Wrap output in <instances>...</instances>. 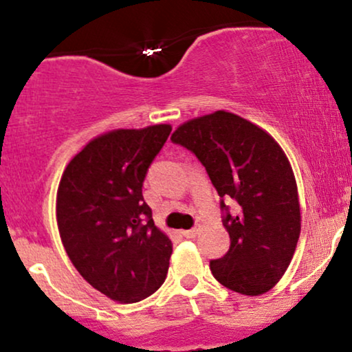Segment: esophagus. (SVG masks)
<instances>
[{
	"label": "esophagus",
	"instance_id": "1",
	"mask_svg": "<svg viewBox=\"0 0 352 352\" xmlns=\"http://www.w3.org/2000/svg\"><path fill=\"white\" fill-rule=\"evenodd\" d=\"M199 233H200V227H195V228H192V230H185L184 236H187V238H195L197 235H199Z\"/></svg>",
	"mask_w": 352,
	"mask_h": 352
}]
</instances>
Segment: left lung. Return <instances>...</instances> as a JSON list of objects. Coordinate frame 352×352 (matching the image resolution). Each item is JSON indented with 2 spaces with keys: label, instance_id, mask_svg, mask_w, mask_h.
I'll return each mask as SVG.
<instances>
[{
  "label": "left lung",
  "instance_id": "obj_1",
  "mask_svg": "<svg viewBox=\"0 0 352 352\" xmlns=\"http://www.w3.org/2000/svg\"><path fill=\"white\" fill-rule=\"evenodd\" d=\"M170 139L195 153L221 199L240 205L230 215L220 201L230 250L210 261L213 276L246 296L270 292L292 263L301 232L298 185L285 151L260 125L227 111L190 119Z\"/></svg>",
  "mask_w": 352,
  "mask_h": 352
}]
</instances>
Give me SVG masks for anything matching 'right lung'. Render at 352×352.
Instances as JSON below:
<instances>
[{"label": "right lung", "instance_id": "obj_1", "mask_svg": "<svg viewBox=\"0 0 352 352\" xmlns=\"http://www.w3.org/2000/svg\"><path fill=\"white\" fill-rule=\"evenodd\" d=\"M172 125L116 129L94 137L64 168L56 220L71 263L117 302L142 301L162 286L172 241L155 227L142 184Z\"/></svg>", "mask_w": 352, "mask_h": 352}]
</instances>
